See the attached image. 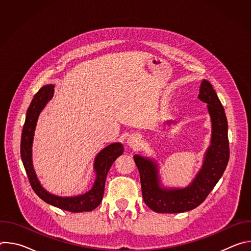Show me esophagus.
Instances as JSON below:
<instances>
[{"mask_svg": "<svg viewBox=\"0 0 251 251\" xmlns=\"http://www.w3.org/2000/svg\"><path fill=\"white\" fill-rule=\"evenodd\" d=\"M141 135L140 134H132L129 138H128V141H127V143H128V145L131 147V148H133V149H136V148H138V146L140 145V143H141Z\"/></svg>", "mask_w": 251, "mask_h": 251, "instance_id": "obj_1", "label": "esophagus"}]
</instances>
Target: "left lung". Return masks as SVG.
Instances as JSON below:
<instances>
[{"instance_id": "obj_1", "label": "left lung", "mask_w": 251, "mask_h": 251, "mask_svg": "<svg viewBox=\"0 0 251 251\" xmlns=\"http://www.w3.org/2000/svg\"><path fill=\"white\" fill-rule=\"evenodd\" d=\"M199 98L207 104L212 123L211 145L208 148L202 169L192 185L182 190H166L160 187L157 165L149 159L134 156L139 170L142 195L145 203L160 213H176L194 209L200 205L222 177L229 160L227 120L223 104L211 84L203 80Z\"/></svg>"}]
</instances>
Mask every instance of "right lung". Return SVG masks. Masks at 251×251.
I'll use <instances>...</instances> for the list:
<instances>
[{
  "label": "right lung",
  "mask_w": 251,
  "mask_h": 251,
  "mask_svg": "<svg viewBox=\"0 0 251 251\" xmlns=\"http://www.w3.org/2000/svg\"><path fill=\"white\" fill-rule=\"evenodd\" d=\"M53 91L54 86L52 84L42 87L37 93H35L29 104V107L26 111L21 139L22 161L32 190L43 201L58 208L68 210L71 212L91 211L100 204L104 194L107 173H108L113 162L120 155L123 154L124 149L120 143H114V144H111L104 148L97 155L94 162L96 178L92 189L88 193L77 197L60 198L49 194L46 190H44V188L38 181L37 176H35V173L33 171L31 163V145L38 117L44 107L47 105V103L52 98Z\"/></svg>",
  "instance_id": "obj_1"
}]
</instances>
